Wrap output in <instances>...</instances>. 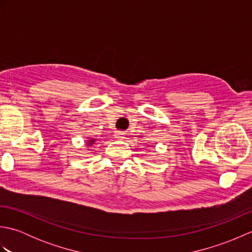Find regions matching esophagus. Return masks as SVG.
I'll return each instance as SVG.
<instances>
[{
	"label": "esophagus",
	"instance_id": "1",
	"mask_svg": "<svg viewBox=\"0 0 252 252\" xmlns=\"http://www.w3.org/2000/svg\"><path fill=\"white\" fill-rule=\"evenodd\" d=\"M125 135H126L125 132H122V131H117L115 133V137L117 138V140H123V138H126Z\"/></svg>",
	"mask_w": 252,
	"mask_h": 252
}]
</instances>
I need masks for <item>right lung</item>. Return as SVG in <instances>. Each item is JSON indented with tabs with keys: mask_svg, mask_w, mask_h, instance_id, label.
I'll return each instance as SVG.
<instances>
[{
	"mask_svg": "<svg viewBox=\"0 0 252 252\" xmlns=\"http://www.w3.org/2000/svg\"><path fill=\"white\" fill-rule=\"evenodd\" d=\"M94 142H95V140H91V141H90V143H89V144H90V145H91V144H93V143H94Z\"/></svg>",
	"mask_w": 252,
	"mask_h": 252,
	"instance_id": "1",
	"label": "right lung"
}]
</instances>
